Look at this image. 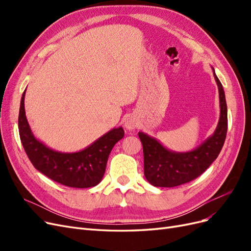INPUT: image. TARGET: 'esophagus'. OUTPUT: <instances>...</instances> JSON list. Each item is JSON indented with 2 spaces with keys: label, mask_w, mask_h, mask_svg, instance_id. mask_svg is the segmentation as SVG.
Wrapping results in <instances>:
<instances>
[{
  "label": "esophagus",
  "mask_w": 251,
  "mask_h": 251,
  "mask_svg": "<svg viewBox=\"0 0 251 251\" xmlns=\"http://www.w3.org/2000/svg\"><path fill=\"white\" fill-rule=\"evenodd\" d=\"M125 126L126 130L132 131L136 126H137V120H136L133 116H128L125 120Z\"/></svg>",
  "instance_id": "obj_1"
}]
</instances>
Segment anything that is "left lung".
Here are the masks:
<instances>
[{
	"label": "left lung",
	"mask_w": 251,
	"mask_h": 251,
	"mask_svg": "<svg viewBox=\"0 0 251 251\" xmlns=\"http://www.w3.org/2000/svg\"><path fill=\"white\" fill-rule=\"evenodd\" d=\"M220 98V119L215 133L200 147L185 153L165 149L153 137L138 133L143 148L144 176L151 185L174 187L199 177L221 151L227 133V105L221 81L214 71Z\"/></svg>",
	"instance_id": "left-lung-1"
}]
</instances>
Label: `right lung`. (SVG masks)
<instances>
[{
    "label": "right lung",
    "instance_id": "1",
    "mask_svg": "<svg viewBox=\"0 0 251 251\" xmlns=\"http://www.w3.org/2000/svg\"><path fill=\"white\" fill-rule=\"evenodd\" d=\"M25 93L26 90L21 100L19 132L23 148L34 168L51 180L69 187L87 188L100 183L113 147L124 138V128H113L76 153H60L34 137L26 118Z\"/></svg>",
    "mask_w": 251,
    "mask_h": 251
}]
</instances>
